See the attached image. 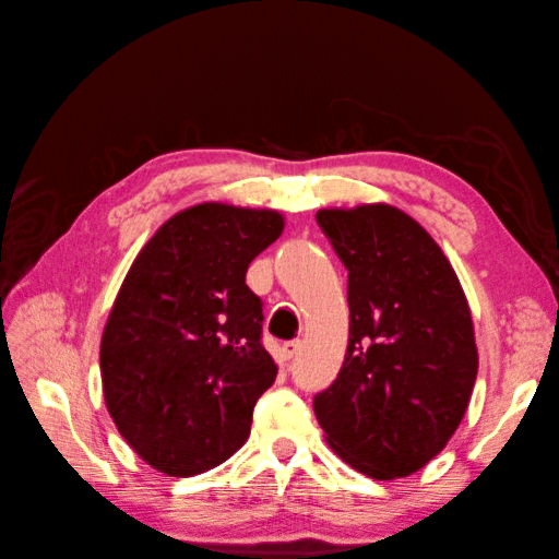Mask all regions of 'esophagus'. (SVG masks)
I'll return each mask as SVG.
<instances>
[{"instance_id":"esophagus-1","label":"esophagus","mask_w":559,"mask_h":559,"mask_svg":"<svg viewBox=\"0 0 559 559\" xmlns=\"http://www.w3.org/2000/svg\"><path fill=\"white\" fill-rule=\"evenodd\" d=\"M298 349H300V342H298V340H290V342L283 344V357L293 359V357H296V354H298Z\"/></svg>"}]
</instances>
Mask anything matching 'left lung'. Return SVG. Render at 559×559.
Segmentation results:
<instances>
[{"instance_id":"8db88e82","label":"left lung","mask_w":559,"mask_h":559,"mask_svg":"<svg viewBox=\"0 0 559 559\" xmlns=\"http://www.w3.org/2000/svg\"><path fill=\"white\" fill-rule=\"evenodd\" d=\"M318 225L349 271V344L314 415L357 472L408 476L444 450L469 405L479 369L469 302L438 241L403 210L332 207Z\"/></svg>"}]
</instances>
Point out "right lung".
I'll return each mask as SVG.
<instances>
[{"mask_svg": "<svg viewBox=\"0 0 559 559\" xmlns=\"http://www.w3.org/2000/svg\"><path fill=\"white\" fill-rule=\"evenodd\" d=\"M283 231L276 210L202 202L131 263L99 344L107 411L141 460L195 476L229 460L278 367L247 269Z\"/></svg>", "mask_w": 559, "mask_h": 559, "instance_id": "right-lung-1", "label": "right lung"}]
</instances>
